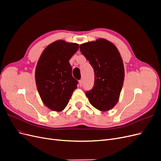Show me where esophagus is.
<instances>
[{
    "label": "esophagus",
    "mask_w": 161,
    "mask_h": 161,
    "mask_svg": "<svg viewBox=\"0 0 161 161\" xmlns=\"http://www.w3.org/2000/svg\"><path fill=\"white\" fill-rule=\"evenodd\" d=\"M82 83H83V81H82V80H79V85H80V86H82Z\"/></svg>",
    "instance_id": "obj_1"
}]
</instances>
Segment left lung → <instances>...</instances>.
<instances>
[{"instance_id":"obj_1","label":"left lung","mask_w":161,"mask_h":161,"mask_svg":"<svg viewBox=\"0 0 161 161\" xmlns=\"http://www.w3.org/2000/svg\"><path fill=\"white\" fill-rule=\"evenodd\" d=\"M80 52L94 70V86L86 91L90 103L102 111L118 103L124 80L122 59L117 47L105 39L80 45Z\"/></svg>"}]
</instances>
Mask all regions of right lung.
<instances>
[{
  "label": "right lung",
  "instance_id": "right-lung-1",
  "mask_svg": "<svg viewBox=\"0 0 161 161\" xmlns=\"http://www.w3.org/2000/svg\"><path fill=\"white\" fill-rule=\"evenodd\" d=\"M79 44L56 41L47 46L37 62L36 82L43 103L53 111H60L69 103L78 80L72 75L69 60Z\"/></svg>",
  "mask_w": 161,
  "mask_h": 161
}]
</instances>
